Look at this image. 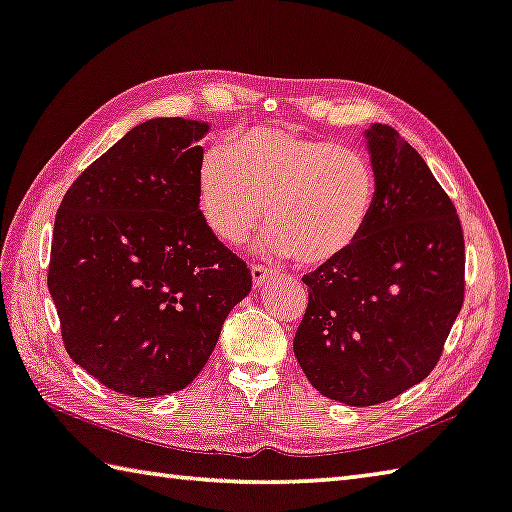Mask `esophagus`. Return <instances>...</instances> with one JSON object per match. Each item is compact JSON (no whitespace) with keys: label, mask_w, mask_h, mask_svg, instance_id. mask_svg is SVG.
<instances>
[{"label":"esophagus","mask_w":512,"mask_h":512,"mask_svg":"<svg viewBox=\"0 0 512 512\" xmlns=\"http://www.w3.org/2000/svg\"><path fill=\"white\" fill-rule=\"evenodd\" d=\"M250 275H253V284L255 286H262L264 282L271 280L273 271H271V268L262 266V264H253V266H250Z\"/></svg>","instance_id":"obj_1"}]
</instances>
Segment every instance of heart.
Wrapping results in <instances>:
<instances>
[{"label":"heart","mask_w":512,"mask_h":512,"mask_svg":"<svg viewBox=\"0 0 512 512\" xmlns=\"http://www.w3.org/2000/svg\"><path fill=\"white\" fill-rule=\"evenodd\" d=\"M197 201L226 244L246 241L266 219L268 250L320 266L345 255L365 232L376 172L351 147L286 127H253L201 156Z\"/></svg>","instance_id":"heart-1"}]
</instances>
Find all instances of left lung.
I'll return each instance as SVG.
<instances>
[{
  "label": "left lung",
  "instance_id": "left-lung-1",
  "mask_svg": "<svg viewBox=\"0 0 512 512\" xmlns=\"http://www.w3.org/2000/svg\"><path fill=\"white\" fill-rule=\"evenodd\" d=\"M376 206L345 255L304 275L309 304L293 351L322 396L392 401L439 362L466 293L457 208L414 147L387 125L365 132Z\"/></svg>",
  "mask_w": 512,
  "mask_h": 512
}]
</instances>
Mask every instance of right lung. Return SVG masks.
<instances>
[{"label": "right lung", "instance_id": "obj_1", "mask_svg": "<svg viewBox=\"0 0 512 512\" xmlns=\"http://www.w3.org/2000/svg\"><path fill=\"white\" fill-rule=\"evenodd\" d=\"M208 123L154 118L82 172L55 215L49 293L71 360L114 392L188 387L253 286L197 201Z\"/></svg>", "mask_w": 512, "mask_h": 512}]
</instances>
